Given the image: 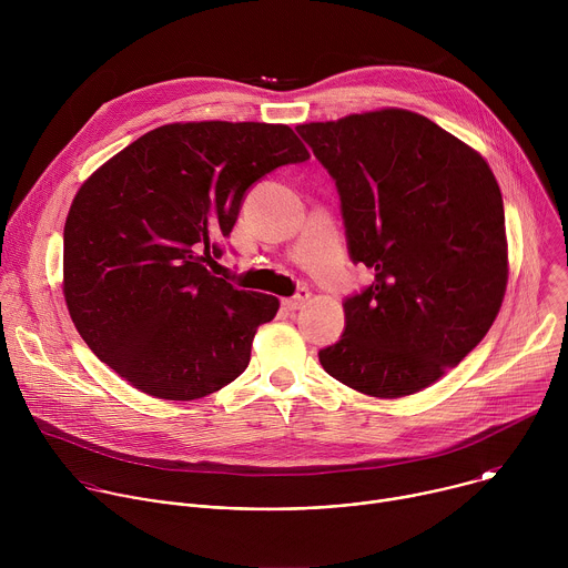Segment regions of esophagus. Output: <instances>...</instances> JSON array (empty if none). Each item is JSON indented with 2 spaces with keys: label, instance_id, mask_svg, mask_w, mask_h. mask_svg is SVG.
I'll list each match as a JSON object with an SVG mask.
<instances>
[{
  "label": "esophagus",
  "instance_id": "1",
  "mask_svg": "<svg viewBox=\"0 0 568 568\" xmlns=\"http://www.w3.org/2000/svg\"><path fill=\"white\" fill-rule=\"evenodd\" d=\"M307 298H310V292H307V290H298L294 296L283 298V307H285V310H290V312L301 310V307L307 303Z\"/></svg>",
  "mask_w": 568,
  "mask_h": 568
}]
</instances>
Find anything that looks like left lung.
I'll return each instance as SVG.
<instances>
[{
	"mask_svg": "<svg viewBox=\"0 0 568 568\" xmlns=\"http://www.w3.org/2000/svg\"><path fill=\"white\" fill-rule=\"evenodd\" d=\"M296 130L337 184L353 263L375 270L344 301V335L318 362L364 395H414L476 348L504 303L508 240L495 173L409 110Z\"/></svg>",
	"mask_w": 568,
	"mask_h": 568,
	"instance_id": "1",
	"label": "left lung"
}]
</instances>
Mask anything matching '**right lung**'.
Masks as SVG:
<instances>
[{
  "label": "right lung",
  "instance_id": "1",
  "mask_svg": "<svg viewBox=\"0 0 568 568\" xmlns=\"http://www.w3.org/2000/svg\"><path fill=\"white\" fill-rule=\"evenodd\" d=\"M310 159L290 125L154 128L78 189L64 222L62 292L75 331L134 388L197 399L247 368L278 298L209 272L263 175Z\"/></svg>",
  "mask_w": 568,
  "mask_h": 568
}]
</instances>
